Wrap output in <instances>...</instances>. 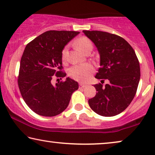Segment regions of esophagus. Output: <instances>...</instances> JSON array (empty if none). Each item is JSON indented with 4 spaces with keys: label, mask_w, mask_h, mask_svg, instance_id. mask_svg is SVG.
Here are the masks:
<instances>
[{
    "label": "esophagus",
    "mask_w": 155,
    "mask_h": 155,
    "mask_svg": "<svg viewBox=\"0 0 155 155\" xmlns=\"http://www.w3.org/2000/svg\"><path fill=\"white\" fill-rule=\"evenodd\" d=\"M79 85H80V88H84V87H85L87 86V84L82 83V82H80Z\"/></svg>",
    "instance_id": "1"
}]
</instances>
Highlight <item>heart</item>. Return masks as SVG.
Instances as JSON below:
<instances>
[{
    "instance_id": "obj_1",
    "label": "heart",
    "mask_w": 155,
    "mask_h": 155,
    "mask_svg": "<svg viewBox=\"0 0 155 155\" xmlns=\"http://www.w3.org/2000/svg\"><path fill=\"white\" fill-rule=\"evenodd\" d=\"M75 46L78 49L85 54L88 50H92L93 47L92 42L88 37H80L76 40ZM67 46L63 48L61 53V58L64 62L66 60ZM94 68L92 64L90 63H83V64L75 65L68 70V75L73 80L80 82H86L90 79L91 75L94 73Z\"/></svg>"
}]
</instances>
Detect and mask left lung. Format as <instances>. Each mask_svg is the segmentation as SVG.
Returning a JSON list of instances; mask_svg holds the SVG:
<instances>
[{"label":"left lung","mask_w":155,"mask_h":155,"mask_svg":"<svg viewBox=\"0 0 155 155\" xmlns=\"http://www.w3.org/2000/svg\"><path fill=\"white\" fill-rule=\"evenodd\" d=\"M94 42L100 55L95 78L108 84H94L97 93L88 100L91 109L102 116L124 111L136 94L140 78V63L132 46L120 36L101 31H82Z\"/></svg>","instance_id":"obj_1"}]
</instances>
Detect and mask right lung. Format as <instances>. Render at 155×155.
Wrapping results in <instances>:
<instances>
[{
  "label": "right lung",
  "instance_id": "1",
  "mask_svg": "<svg viewBox=\"0 0 155 155\" xmlns=\"http://www.w3.org/2000/svg\"><path fill=\"white\" fill-rule=\"evenodd\" d=\"M80 32L49 30L27 44L21 58L18 83L27 105L40 116H55L64 111L78 83L67 78L51 84L54 78H64L61 53Z\"/></svg>",
  "mask_w": 155,
  "mask_h": 155
}]
</instances>
